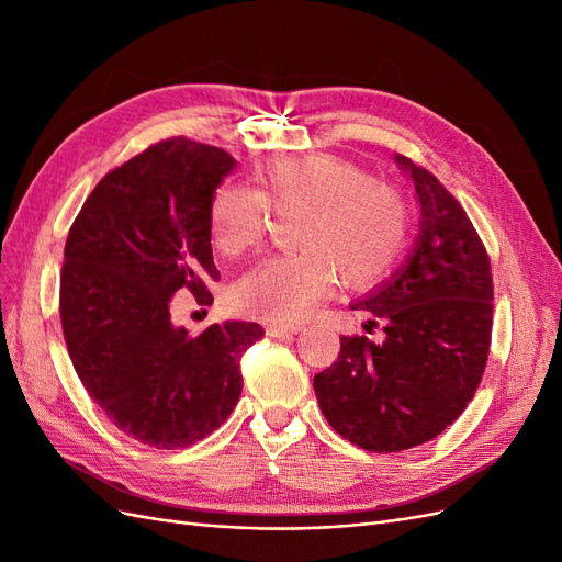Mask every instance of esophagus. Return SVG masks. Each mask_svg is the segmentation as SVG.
<instances>
[{
	"mask_svg": "<svg viewBox=\"0 0 562 562\" xmlns=\"http://www.w3.org/2000/svg\"><path fill=\"white\" fill-rule=\"evenodd\" d=\"M302 330L300 323H291V326H283V323H267V333L271 337H288V335H297Z\"/></svg>",
	"mask_w": 562,
	"mask_h": 562,
	"instance_id": "34e87169",
	"label": "esophagus"
}]
</instances>
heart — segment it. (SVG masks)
Returning <instances> with one entry per match:
<instances>
[{"label": "heart", "instance_id": "obj_1", "mask_svg": "<svg viewBox=\"0 0 562 562\" xmlns=\"http://www.w3.org/2000/svg\"><path fill=\"white\" fill-rule=\"evenodd\" d=\"M265 209L295 215V258H269L232 288L236 310L271 323H295L326 295L337 271L351 285L384 279L407 244V209L398 192L342 159H281L246 187L220 184L209 203V236L227 260L262 241Z\"/></svg>", "mask_w": 562, "mask_h": 562}]
</instances>
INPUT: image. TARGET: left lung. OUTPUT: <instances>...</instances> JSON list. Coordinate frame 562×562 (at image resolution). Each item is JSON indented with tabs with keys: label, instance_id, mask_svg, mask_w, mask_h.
Wrapping results in <instances>:
<instances>
[{
	"label": "left lung",
	"instance_id": "8db88e82",
	"mask_svg": "<svg viewBox=\"0 0 562 562\" xmlns=\"http://www.w3.org/2000/svg\"><path fill=\"white\" fill-rule=\"evenodd\" d=\"M394 159L415 184L419 234L394 274L351 302L375 314L386 337L375 345L342 335L337 361L314 378L323 417L370 452L446 431L481 384L492 335V271L479 232L436 176Z\"/></svg>",
	"mask_w": 562,
	"mask_h": 562
}]
</instances>
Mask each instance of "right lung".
<instances>
[{
  "instance_id": "obj_1",
  "label": "right lung",
  "mask_w": 562,
  "mask_h": 562,
  "mask_svg": "<svg viewBox=\"0 0 562 562\" xmlns=\"http://www.w3.org/2000/svg\"><path fill=\"white\" fill-rule=\"evenodd\" d=\"M225 149L161 140L95 184L70 227L60 321L77 375L116 429L159 450L213 434L241 396V353L258 323H213L196 337L173 295L211 304L220 279L209 203L234 171Z\"/></svg>"
}]
</instances>
